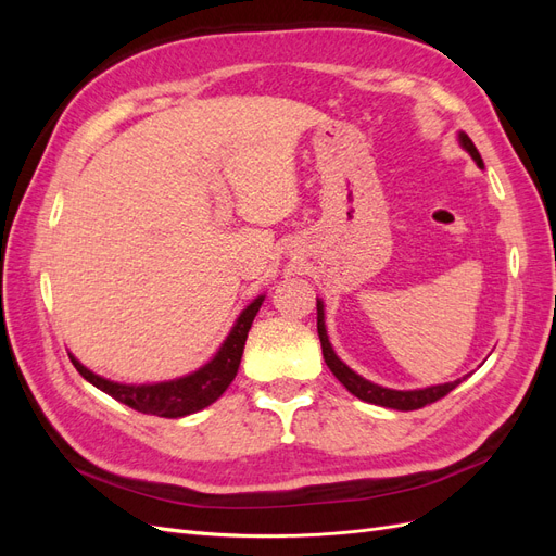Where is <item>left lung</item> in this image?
Wrapping results in <instances>:
<instances>
[{"label":"left lung","instance_id":"left-lung-1","mask_svg":"<svg viewBox=\"0 0 556 556\" xmlns=\"http://www.w3.org/2000/svg\"><path fill=\"white\" fill-rule=\"evenodd\" d=\"M459 141L462 146L468 150L470 157L478 162V166H482V157L478 153V148L473 146L466 134H459ZM317 336H319V343H323V355L327 366L331 368V374L343 382L345 390L350 394H355L357 399L366 401V403H376V406H384V408H394V410H417V408H425L429 403L443 399L445 394H450L454 387H457L462 380H454V382H445V384H435V387H427V390H413V392H399V390H387V387L374 384L364 380L362 376H357L352 368H348L339 357H336V352L331 350L329 343V336L325 329V311H323V301H317Z\"/></svg>","mask_w":556,"mask_h":556}]
</instances>
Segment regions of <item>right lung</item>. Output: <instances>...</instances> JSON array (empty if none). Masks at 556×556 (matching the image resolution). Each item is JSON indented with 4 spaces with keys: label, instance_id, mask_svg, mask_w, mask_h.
Returning <instances> with one entry per match:
<instances>
[{
    "label": "right lung",
    "instance_id": "add662e5",
    "mask_svg": "<svg viewBox=\"0 0 556 556\" xmlns=\"http://www.w3.org/2000/svg\"><path fill=\"white\" fill-rule=\"evenodd\" d=\"M264 296H257L252 304L239 315L237 325L229 331L227 341L223 348L217 350V355L199 371L172 380V382H157V384H121V382H111L106 378H99L92 371H88L78 359L72 355V364L76 366V371L92 382L97 390L106 392L115 401L125 403V406L146 413V415H157V417H182L197 413L201 408L211 406L215 399H220L223 392L231 384V380L237 378L241 355H243V345L248 339V331L252 319H255L260 306H262Z\"/></svg>",
    "mask_w": 556,
    "mask_h": 556
}]
</instances>
